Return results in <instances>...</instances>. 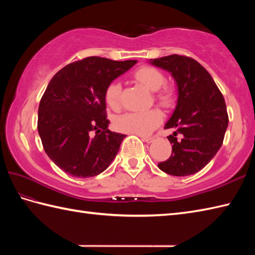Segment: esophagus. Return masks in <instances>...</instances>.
Segmentation results:
<instances>
[{
	"label": "esophagus",
	"mask_w": 255,
	"mask_h": 255,
	"mask_svg": "<svg viewBox=\"0 0 255 255\" xmlns=\"http://www.w3.org/2000/svg\"><path fill=\"white\" fill-rule=\"evenodd\" d=\"M141 138H142L143 141L148 142V143H151V142H153L154 140L156 139V136H152V137H141Z\"/></svg>",
	"instance_id": "34e87169"
}]
</instances>
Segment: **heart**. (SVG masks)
I'll return each mask as SVG.
<instances>
[{
	"label": "heart",
	"mask_w": 255,
	"mask_h": 255,
	"mask_svg": "<svg viewBox=\"0 0 255 255\" xmlns=\"http://www.w3.org/2000/svg\"><path fill=\"white\" fill-rule=\"evenodd\" d=\"M133 78L148 90L155 92L154 99L158 104L170 107L174 102V90L165 83V77L159 69L144 66L133 72ZM122 83L114 80L105 90V101L112 110L117 111L121 107ZM163 116L158 110L142 112H128L118 116L114 124L119 131L145 136L161 124Z\"/></svg>",
	"instance_id": "1"
}]
</instances>
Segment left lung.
<instances>
[{"instance_id": "left-lung-1", "label": "left lung", "mask_w": 255, "mask_h": 255, "mask_svg": "<svg viewBox=\"0 0 255 255\" xmlns=\"http://www.w3.org/2000/svg\"><path fill=\"white\" fill-rule=\"evenodd\" d=\"M151 63L171 72L178 90L177 105L165 129L175 131L167 139L172 154L159 169L174 176L199 172L218 152L228 127L223 94L202 64L186 56L151 59Z\"/></svg>"}]
</instances>
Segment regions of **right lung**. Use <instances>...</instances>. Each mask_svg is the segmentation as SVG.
<instances>
[{"label":"right lung","mask_w":255,"mask_h":255,"mask_svg":"<svg viewBox=\"0 0 255 255\" xmlns=\"http://www.w3.org/2000/svg\"><path fill=\"white\" fill-rule=\"evenodd\" d=\"M137 60L88 57L50 80L38 108V133L47 155L67 174L99 175L115 158L126 134L108 129L105 90Z\"/></svg>","instance_id":"add662e5"}]
</instances>
